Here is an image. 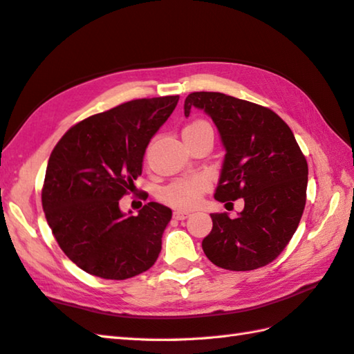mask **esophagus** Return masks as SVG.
<instances>
[{
    "instance_id": "obj_1",
    "label": "esophagus",
    "mask_w": 354,
    "mask_h": 354,
    "mask_svg": "<svg viewBox=\"0 0 354 354\" xmlns=\"http://www.w3.org/2000/svg\"><path fill=\"white\" fill-rule=\"evenodd\" d=\"M189 212H185V209H176L175 213H173V217H175V219H178V221H184V219H187V217H189Z\"/></svg>"
}]
</instances>
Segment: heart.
<instances>
[{
	"label": "heart",
	"instance_id": "obj_1",
	"mask_svg": "<svg viewBox=\"0 0 354 354\" xmlns=\"http://www.w3.org/2000/svg\"><path fill=\"white\" fill-rule=\"evenodd\" d=\"M204 131H212V126L202 120H194L183 131V137H189ZM208 179L202 175L183 178L169 184L161 190V199L171 207L176 208H193L201 199V194L208 189Z\"/></svg>",
	"mask_w": 354,
	"mask_h": 354
}]
</instances>
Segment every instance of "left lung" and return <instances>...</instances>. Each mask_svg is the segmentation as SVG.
Segmentation results:
<instances>
[{
	"label": "left lung",
	"instance_id": "1",
	"mask_svg": "<svg viewBox=\"0 0 354 354\" xmlns=\"http://www.w3.org/2000/svg\"><path fill=\"white\" fill-rule=\"evenodd\" d=\"M192 108L212 117L227 152L214 199L245 201L236 219L209 214L213 230L202 250L223 269L266 266L289 243L304 212L309 169L301 149L290 127L260 104L202 91L187 95L185 117Z\"/></svg>",
	"mask_w": 354,
	"mask_h": 354
}]
</instances>
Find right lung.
I'll return each instance as SVG.
<instances>
[{"mask_svg": "<svg viewBox=\"0 0 354 354\" xmlns=\"http://www.w3.org/2000/svg\"><path fill=\"white\" fill-rule=\"evenodd\" d=\"M179 95L126 102L73 126L50 155L42 208L59 246L85 272L126 280L153 266L171 209L149 202L137 216L118 202L141 175L150 140Z\"/></svg>", "mask_w": 354, "mask_h": 354, "instance_id": "1", "label": "right lung"}]
</instances>
